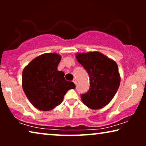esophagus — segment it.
<instances>
[{"mask_svg":"<svg viewBox=\"0 0 146 146\" xmlns=\"http://www.w3.org/2000/svg\"><path fill=\"white\" fill-rule=\"evenodd\" d=\"M73 82L75 84H77V80L76 79H74V80H73Z\"/></svg>","mask_w":146,"mask_h":146,"instance_id":"esophagus-1","label":"esophagus"}]
</instances>
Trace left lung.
<instances>
[{"instance_id":"left-lung-1","label":"left lung","mask_w":146,"mask_h":146,"mask_svg":"<svg viewBox=\"0 0 146 146\" xmlns=\"http://www.w3.org/2000/svg\"><path fill=\"white\" fill-rule=\"evenodd\" d=\"M77 61L83 66L90 78V90L81 95L84 104L98 110L108 104L120 84V75L116 62L100 52L77 53Z\"/></svg>"}]
</instances>
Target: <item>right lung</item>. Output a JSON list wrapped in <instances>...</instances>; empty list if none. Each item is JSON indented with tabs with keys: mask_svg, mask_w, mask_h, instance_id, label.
Returning <instances> with one entry per match:
<instances>
[{
	"mask_svg": "<svg viewBox=\"0 0 146 146\" xmlns=\"http://www.w3.org/2000/svg\"><path fill=\"white\" fill-rule=\"evenodd\" d=\"M62 56L56 53H45L34 58L23 72L22 86L27 98L36 108L50 111L60 104L72 82L66 81L64 73L58 70Z\"/></svg>",
	"mask_w": 146,
	"mask_h": 146,
	"instance_id": "1",
	"label": "right lung"
}]
</instances>
